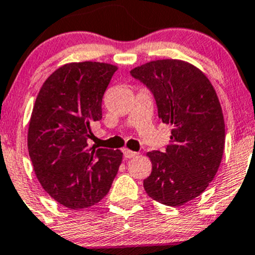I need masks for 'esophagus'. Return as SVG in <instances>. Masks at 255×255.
I'll list each match as a JSON object with an SVG mask.
<instances>
[{
	"label": "esophagus",
	"instance_id": "34e87169",
	"mask_svg": "<svg viewBox=\"0 0 255 255\" xmlns=\"http://www.w3.org/2000/svg\"><path fill=\"white\" fill-rule=\"evenodd\" d=\"M123 154H125V157H127V159H133V157H135L138 155V152L132 151L129 149H125L123 150Z\"/></svg>",
	"mask_w": 255,
	"mask_h": 255
}]
</instances>
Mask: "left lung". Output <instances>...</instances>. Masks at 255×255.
<instances>
[{
    "label": "left lung",
    "instance_id": "left-lung-1",
    "mask_svg": "<svg viewBox=\"0 0 255 255\" xmlns=\"http://www.w3.org/2000/svg\"><path fill=\"white\" fill-rule=\"evenodd\" d=\"M130 74L151 90L159 119L172 127L165 151L146 154L152 168L144 189L161 204H186L205 191L224 155L225 122L215 89L199 68L181 60L151 61Z\"/></svg>",
    "mask_w": 255,
    "mask_h": 255
}]
</instances>
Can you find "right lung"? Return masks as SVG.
I'll return each instance as SVG.
<instances>
[{
	"mask_svg": "<svg viewBox=\"0 0 255 255\" xmlns=\"http://www.w3.org/2000/svg\"><path fill=\"white\" fill-rule=\"evenodd\" d=\"M117 67L63 64L45 80L28 129V150L42 188L61 205L89 208L111 188L121 150L88 146L90 125L103 119V96Z\"/></svg>",
	"mask_w": 255,
	"mask_h": 255,
	"instance_id": "right-lung-1",
	"label": "right lung"
}]
</instances>
